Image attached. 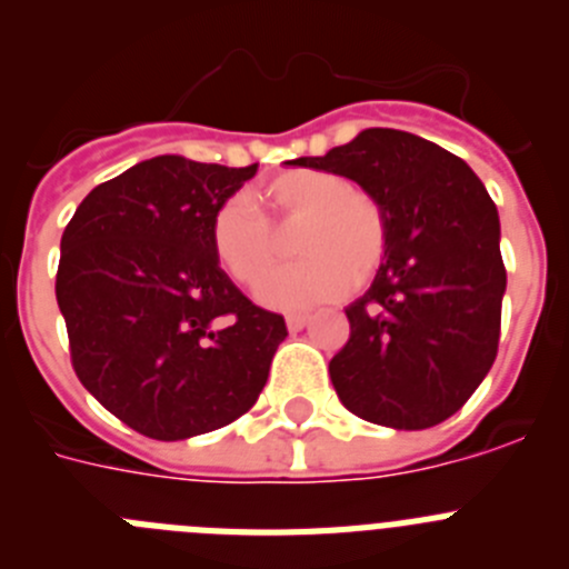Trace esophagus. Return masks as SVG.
I'll return each mask as SVG.
<instances>
[{
    "label": "esophagus",
    "instance_id": "obj_1",
    "mask_svg": "<svg viewBox=\"0 0 569 569\" xmlns=\"http://www.w3.org/2000/svg\"><path fill=\"white\" fill-rule=\"evenodd\" d=\"M308 321H310V316H305V313L288 316V330L290 333H299L301 328H308Z\"/></svg>",
    "mask_w": 569,
    "mask_h": 569
}]
</instances>
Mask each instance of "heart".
Here are the masks:
<instances>
[{
	"mask_svg": "<svg viewBox=\"0 0 569 569\" xmlns=\"http://www.w3.org/2000/svg\"><path fill=\"white\" fill-rule=\"evenodd\" d=\"M259 202L276 224H299L293 250L301 256L259 288L276 310H310L373 279L385 259L387 222L373 196L350 188L328 170H288L259 188ZM216 259L239 284H259L279 259V233L250 193L228 196L210 219Z\"/></svg>",
	"mask_w": 569,
	"mask_h": 569,
	"instance_id": "obj_1",
	"label": "heart"
}]
</instances>
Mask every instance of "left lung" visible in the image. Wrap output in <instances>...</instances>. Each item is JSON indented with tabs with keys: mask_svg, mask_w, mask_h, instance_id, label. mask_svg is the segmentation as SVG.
<instances>
[{
	"mask_svg": "<svg viewBox=\"0 0 569 569\" xmlns=\"http://www.w3.org/2000/svg\"><path fill=\"white\" fill-rule=\"evenodd\" d=\"M293 162L345 176L385 210V259L330 359L341 405L393 430L450 419L499 350L507 273L490 193L465 159L393 128Z\"/></svg>",
	"mask_w": 569,
	"mask_h": 569,
	"instance_id": "left-lung-1",
	"label": "left lung"
}]
</instances>
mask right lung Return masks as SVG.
I'll use <instances>...</instances> for the list:
<instances>
[{"label":"right lung","mask_w":569,"mask_h":569,"mask_svg":"<svg viewBox=\"0 0 569 569\" xmlns=\"http://www.w3.org/2000/svg\"><path fill=\"white\" fill-rule=\"evenodd\" d=\"M259 164L153 156L90 190L62 233L57 301L79 381L116 419L182 441L248 413L288 328L219 268L213 210Z\"/></svg>","instance_id":"add662e5"}]
</instances>
